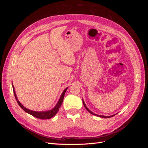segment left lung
<instances>
[{
	"instance_id": "1",
	"label": "left lung",
	"mask_w": 148,
	"mask_h": 148,
	"mask_svg": "<svg viewBox=\"0 0 148 148\" xmlns=\"http://www.w3.org/2000/svg\"><path fill=\"white\" fill-rule=\"evenodd\" d=\"M83 105H84V107H85V109H86L89 113L90 114H92V115H96V116H97V117H102V118H110V117H113V116H114L115 115H116V114H114V115H110V116H104V115H97V114H95V113H93L92 112H91L90 110H89L88 107H86V104H85V103H84V101H83Z\"/></svg>"
}]
</instances>
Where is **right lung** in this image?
<instances>
[{
	"instance_id": "right-lung-1",
	"label": "right lung",
	"mask_w": 148,
	"mask_h": 148,
	"mask_svg": "<svg viewBox=\"0 0 148 148\" xmlns=\"http://www.w3.org/2000/svg\"><path fill=\"white\" fill-rule=\"evenodd\" d=\"M12 86H13V93H14L15 99L17 101V103L18 104V105L20 106L21 108L23 109L24 111H25L26 112H27L29 114L33 115V117H36L38 119H49L52 118V117H53V116H54L57 113V112L59 111V108L60 107V106H62V102H63L64 96H65V93L66 91V89H68V88H66L65 89V90L63 91V92H62V95L60 96V97L59 101H58V102H57V104H56V106L54 107H53L52 109L47 110V111L38 112V111H33V110H31L26 109V107H25L23 105H22L21 103L20 102V101H18V98H17L16 95V93H15V88H14V86H13V84H12Z\"/></svg>"
}]
</instances>
